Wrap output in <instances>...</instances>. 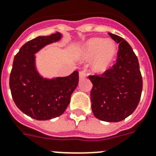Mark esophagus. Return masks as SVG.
Instances as JSON below:
<instances>
[{
    "label": "esophagus",
    "instance_id": "obj_1",
    "mask_svg": "<svg viewBox=\"0 0 156 156\" xmlns=\"http://www.w3.org/2000/svg\"><path fill=\"white\" fill-rule=\"evenodd\" d=\"M87 75L86 73H85V72H83V71H81V72H79V78L80 79H83V78H86Z\"/></svg>",
    "mask_w": 156,
    "mask_h": 156
}]
</instances>
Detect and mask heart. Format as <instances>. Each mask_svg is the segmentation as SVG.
Listing matches in <instances>:
<instances>
[{"label": "heart", "instance_id": "heart-1", "mask_svg": "<svg viewBox=\"0 0 156 156\" xmlns=\"http://www.w3.org/2000/svg\"><path fill=\"white\" fill-rule=\"evenodd\" d=\"M117 54V45L111 39L93 37L82 45L78 51L81 61L91 63V70L95 73L102 74L112 65Z\"/></svg>", "mask_w": 156, "mask_h": 156}]
</instances>
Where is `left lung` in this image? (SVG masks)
Instances as JSON below:
<instances>
[{
	"mask_svg": "<svg viewBox=\"0 0 156 156\" xmlns=\"http://www.w3.org/2000/svg\"><path fill=\"white\" fill-rule=\"evenodd\" d=\"M119 43L117 62L101 76H89L93 84L91 110L95 117L105 122H119L132 115L141 99V78L137 57L128 41L109 33Z\"/></svg>",
	"mask_w": 156,
	"mask_h": 156,
	"instance_id": "left-lung-1",
	"label": "left lung"
}]
</instances>
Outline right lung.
<instances>
[{"label":"right lung","mask_w":156,"mask_h":156,"mask_svg":"<svg viewBox=\"0 0 156 156\" xmlns=\"http://www.w3.org/2000/svg\"><path fill=\"white\" fill-rule=\"evenodd\" d=\"M61 33L39 36L26 42L14 58L9 76V88L16 106L37 120H48L61 115L78 87V72L66 77L48 78L36 66V55L42 48L59 41Z\"/></svg>","instance_id":"1"}]
</instances>
